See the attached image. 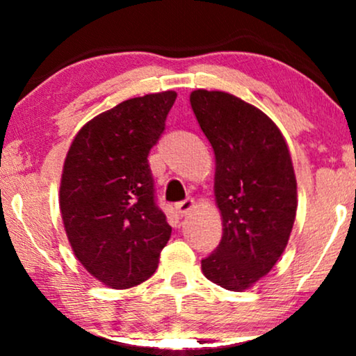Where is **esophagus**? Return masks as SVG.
<instances>
[{"mask_svg": "<svg viewBox=\"0 0 356 356\" xmlns=\"http://www.w3.org/2000/svg\"><path fill=\"white\" fill-rule=\"evenodd\" d=\"M193 207H194L193 199H184V201L178 202L177 206H175V209H177V212L179 213V216H186L189 211H193Z\"/></svg>", "mask_w": 356, "mask_h": 356, "instance_id": "obj_1", "label": "esophagus"}]
</instances>
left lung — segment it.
<instances>
[{"label":"left lung","mask_w":356,"mask_h":356,"mask_svg":"<svg viewBox=\"0 0 356 356\" xmlns=\"http://www.w3.org/2000/svg\"><path fill=\"white\" fill-rule=\"evenodd\" d=\"M189 102L216 155L223 227L202 274L225 290H248L280 259L293 228L298 201L289 145L264 111L235 95L197 89Z\"/></svg>","instance_id":"obj_1"}]
</instances>
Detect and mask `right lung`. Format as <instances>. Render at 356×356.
Wrapping results in <instances>:
<instances>
[{"mask_svg": "<svg viewBox=\"0 0 356 356\" xmlns=\"http://www.w3.org/2000/svg\"><path fill=\"white\" fill-rule=\"evenodd\" d=\"M177 92L124 100L72 139L63 165L60 211L67 241L92 277L116 290L147 280L172 235L155 206L149 152Z\"/></svg>", "mask_w": 356, "mask_h": 356, "instance_id": "1", "label": "right lung"}]
</instances>
